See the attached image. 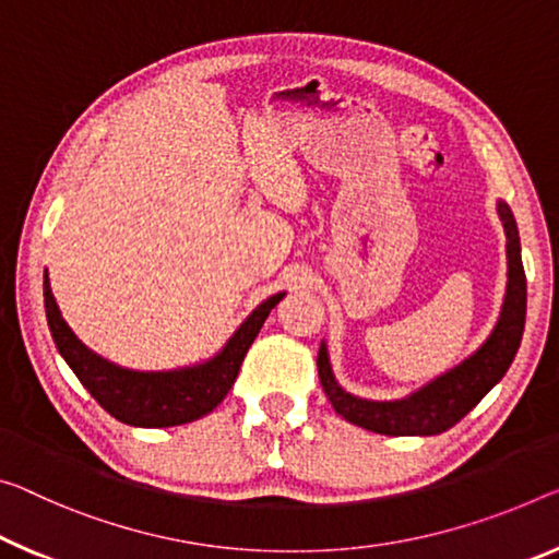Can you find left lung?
<instances>
[{
	"label": "left lung",
	"instance_id": "1",
	"mask_svg": "<svg viewBox=\"0 0 559 559\" xmlns=\"http://www.w3.org/2000/svg\"><path fill=\"white\" fill-rule=\"evenodd\" d=\"M504 235H508V295H504L502 314L497 328L475 355L465 359L448 374L437 377L423 390L397 402H372L359 400L345 392L334 380L328 347H320L317 355V372H320L322 390L328 394L332 407L347 423L365 427L377 435H440L452 425H457L467 412L477 405L485 394L502 380L514 355H518L522 330H525L527 312V280L520 257V235L514 225L512 210L508 204H497Z\"/></svg>",
	"mask_w": 559,
	"mask_h": 559
}]
</instances>
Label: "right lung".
<instances>
[{"label": "right lung", "mask_w": 559, "mask_h": 559, "mask_svg": "<svg viewBox=\"0 0 559 559\" xmlns=\"http://www.w3.org/2000/svg\"><path fill=\"white\" fill-rule=\"evenodd\" d=\"M282 297L285 292L272 295L267 302L257 307L242 328L231 334L225 349L210 362L175 369V372H134L107 362L76 340L59 312L45 274L47 322L59 355L111 417L132 427H175L210 415L227 397L247 349L252 347L257 332L262 330L264 320Z\"/></svg>", "instance_id": "1"}]
</instances>
